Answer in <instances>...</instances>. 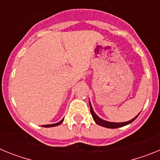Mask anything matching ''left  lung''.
<instances>
[{"label": "left lung", "mask_w": 160, "mask_h": 160, "mask_svg": "<svg viewBox=\"0 0 160 160\" xmlns=\"http://www.w3.org/2000/svg\"><path fill=\"white\" fill-rule=\"evenodd\" d=\"M90 113L92 114V117L94 118V122H96L97 124H98L99 126H102V127H104V128H121V127H123V126L128 125V124L131 123V122L138 116V114L137 115L135 118H134L133 119L130 120L128 122H107V121H105V120L101 119L99 117H98L96 115L95 113L93 111V108H92V106L90 104Z\"/></svg>", "instance_id": "8db88e82"}]
</instances>
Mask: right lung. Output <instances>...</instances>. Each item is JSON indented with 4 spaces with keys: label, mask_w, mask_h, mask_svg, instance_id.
<instances>
[{
    "label": "right lung",
    "mask_w": 160,
    "mask_h": 160,
    "mask_svg": "<svg viewBox=\"0 0 160 160\" xmlns=\"http://www.w3.org/2000/svg\"><path fill=\"white\" fill-rule=\"evenodd\" d=\"M63 120H64V118H63L62 120H61L60 122H57V123H55V124H49V125H43V126H42V127H44V128H51V127H56V126L60 125V124L63 122Z\"/></svg>",
    "instance_id": "obj_1"
}]
</instances>
